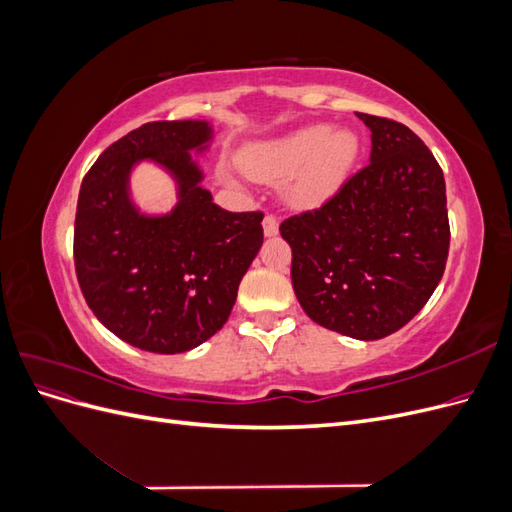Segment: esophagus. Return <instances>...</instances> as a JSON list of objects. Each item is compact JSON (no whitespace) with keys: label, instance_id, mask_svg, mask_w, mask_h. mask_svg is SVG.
Segmentation results:
<instances>
[{"label":"esophagus","instance_id":"obj_1","mask_svg":"<svg viewBox=\"0 0 512 512\" xmlns=\"http://www.w3.org/2000/svg\"><path fill=\"white\" fill-rule=\"evenodd\" d=\"M262 230H265V237H275L280 232V222H277L273 215H267L265 222H262Z\"/></svg>","mask_w":512,"mask_h":512}]
</instances>
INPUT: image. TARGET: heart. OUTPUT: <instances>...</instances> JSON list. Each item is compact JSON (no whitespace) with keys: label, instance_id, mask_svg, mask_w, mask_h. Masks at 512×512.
<instances>
[{"label":"heart","instance_id":"obj_1","mask_svg":"<svg viewBox=\"0 0 512 512\" xmlns=\"http://www.w3.org/2000/svg\"><path fill=\"white\" fill-rule=\"evenodd\" d=\"M359 153L361 138L352 128L331 130L329 123H309L280 138L243 147L239 164L258 181L286 179L288 205L316 209L342 190Z\"/></svg>","mask_w":512,"mask_h":512}]
</instances>
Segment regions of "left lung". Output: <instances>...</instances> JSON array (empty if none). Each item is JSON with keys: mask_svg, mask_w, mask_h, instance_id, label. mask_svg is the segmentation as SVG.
<instances>
[{"mask_svg": "<svg viewBox=\"0 0 512 512\" xmlns=\"http://www.w3.org/2000/svg\"><path fill=\"white\" fill-rule=\"evenodd\" d=\"M369 164L314 213L288 218L292 288L320 327L374 342L408 324L442 280L448 230L442 168L404 123L356 113Z\"/></svg>", "mask_w": 512, "mask_h": 512, "instance_id": "1", "label": "left lung"}]
</instances>
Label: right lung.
Here are the masks:
<instances>
[{"label":"right lung","mask_w":512,"mask_h":512,"mask_svg":"<svg viewBox=\"0 0 512 512\" xmlns=\"http://www.w3.org/2000/svg\"><path fill=\"white\" fill-rule=\"evenodd\" d=\"M213 143L205 119L151 121L108 147L81 183L74 267L91 312L123 342L158 354L200 346L228 320L262 245V213L213 203L194 156ZM153 163L174 179L178 203L147 214L131 173Z\"/></svg>","instance_id":"right-lung-1"}]
</instances>
